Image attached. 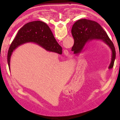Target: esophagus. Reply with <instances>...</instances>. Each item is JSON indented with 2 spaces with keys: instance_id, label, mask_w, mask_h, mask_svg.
Returning a JSON list of instances; mask_svg holds the SVG:
<instances>
[{
  "instance_id": "esophagus-1",
  "label": "esophagus",
  "mask_w": 120,
  "mask_h": 120,
  "mask_svg": "<svg viewBox=\"0 0 120 120\" xmlns=\"http://www.w3.org/2000/svg\"><path fill=\"white\" fill-rule=\"evenodd\" d=\"M64 53H65V54H68V50L67 49H64Z\"/></svg>"
}]
</instances>
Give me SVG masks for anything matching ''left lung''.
<instances>
[{
    "label": "left lung",
    "mask_w": 120,
    "mask_h": 120,
    "mask_svg": "<svg viewBox=\"0 0 120 120\" xmlns=\"http://www.w3.org/2000/svg\"><path fill=\"white\" fill-rule=\"evenodd\" d=\"M72 34L74 44L72 51L74 54L82 52L86 43L93 40H101L107 45L111 50V60L109 68H112L116 58V50L112 42L103 28L98 22L86 19H81L73 25Z\"/></svg>",
    "instance_id": "1"
}]
</instances>
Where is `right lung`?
Segmentation results:
<instances>
[{"mask_svg": "<svg viewBox=\"0 0 120 120\" xmlns=\"http://www.w3.org/2000/svg\"><path fill=\"white\" fill-rule=\"evenodd\" d=\"M33 42L45 50L62 54V49L53 36L49 27L41 21H34L25 24L19 29L13 41L8 52V63L10 70V59L13 51L20 45Z\"/></svg>", "mask_w": 120, "mask_h": 120, "instance_id": "obj_1", "label": "right lung"}]
</instances>
